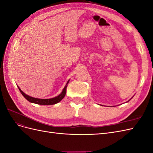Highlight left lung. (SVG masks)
I'll return each mask as SVG.
<instances>
[{
    "label": "left lung",
    "mask_w": 153,
    "mask_h": 153,
    "mask_svg": "<svg viewBox=\"0 0 153 153\" xmlns=\"http://www.w3.org/2000/svg\"><path fill=\"white\" fill-rule=\"evenodd\" d=\"M133 97H132V98H133ZM132 98H131V99H130V100H131V99H132ZM129 100H128V101H127V102H128V101H129Z\"/></svg>",
    "instance_id": "left-lung-1"
}]
</instances>
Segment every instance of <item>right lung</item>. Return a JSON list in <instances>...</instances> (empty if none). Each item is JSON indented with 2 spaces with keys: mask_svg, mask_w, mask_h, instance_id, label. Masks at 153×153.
<instances>
[{
  "mask_svg": "<svg viewBox=\"0 0 153 153\" xmlns=\"http://www.w3.org/2000/svg\"><path fill=\"white\" fill-rule=\"evenodd\" d=\"M69 80L67 82L66 85L64 86V89H63L62 91L61 92V94L56 97H54V98H49V99H39V98H33V97H31L29 95L26 94L25 93H24V92L20 89V88L18 86V89H19L22 94L24 96V98L27 100H28L29 102L32 103L38 104V105H54V104L58 103L64 98V96H65L66 93V88L68 87V84L69 83Z\"/></svg>",
  "mask_w": 153,
  "mask_h": 153,
  "instance_id": "add662e5",
  "label": "right lung"
}]
</instances>
